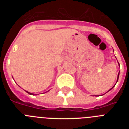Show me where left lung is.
<instances>
[{
    "instance_id": "obj_1",
    "label": "left lung",
    "mask_w": 129,
    "mask_h": 129,
    "mask_svg": "<svg viewBox=\"0 0 129 129\" xmlns=\"http://www.w3.org/2000/svg\"><path fill=\"white\" fill-rule=\"evenodd\" d=\"M119 74H118V79H117V82H118V78H119ZM117 82H116V83H117ZM114 86H113V87H114ZM113 87L111 89H112V88H113ZM111 89H110V90H111ZM109 91H108V92H109Z\"/></svg>"
}]
</instances>
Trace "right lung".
Returning <instances> with one entry per match:
<instances>
[{
    "mask_svg": "<svg viewBox=\"0 0 129 129\" xmlns=\"http://www.w3.org/2000/svg\"><path fill=\"white\" fill-rule=\"evenodd\" d=\"M26 92H27V93H28V94H31V95H34V94H31V93H30V92H28V91H26Z\"/></svg>",
    "mask_w": 129,
    "mask_h": 129,
    "instance_id": "right-lung-1",
    "label": "right lung"
}]
</instances>
